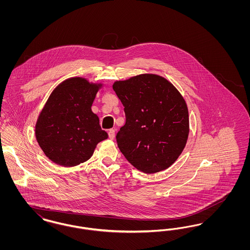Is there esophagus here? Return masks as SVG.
<instances>
[{"instance_id": "obj_1", "label": "esophagus", "mask_w": 250, "mask_h": 250, "mask_svg": "<svg viewBox=\"0 0 250 250\" xmlns=\"http://www.w3.org/2000/svg\"><path fill=\"white\" fill-rule=\"evenodd\" d=\"M114 137H115V129H109L108 130V138L110 139V140H113L114 139Z\"/></svg>"}]
</instances>
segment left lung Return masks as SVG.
Instances as JSON below:
<instances>
[{
	"instance_id": "left-lung-1",
	"label": "left lung",
	"mask_w": 250,
	"mask_h": 250,
	"mask_svg": "<svg viewBox=\"0 0 250 250\" xmlns=\"http://www.w3.org/2000/svg\"><path fill=\"white\" fill-rule=\"evenodd\" d=\"M125 113L116 135L120 151L144 173L171 166L183 152L189 133L187 103L166 79L143 74L112 86Z\"/></svg>"
}]
</instances>
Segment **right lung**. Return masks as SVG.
Here are the masks:
<instances>
[{
  "mask_svg": "<svg viewBox=\"0 0 250 250\" xmlns=\"http://www.w3.org/2000/svg\"><path fill=\"white\" fill-rule=\"evenodd\" d=\"M101 84L71 78L48 97L36 122V141L54 163L77 166L88 160L97 143L107 139L91 107Z\"/></svg>",
  "mask_w": 250,
  "mask_h": 250,
  "instance_id": "1",
  "label": "right lung"
}]
</instances>
